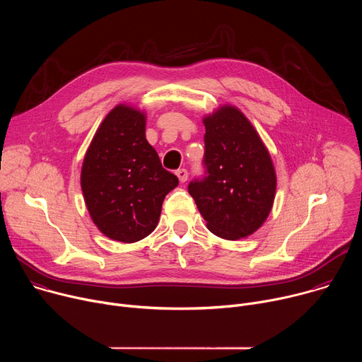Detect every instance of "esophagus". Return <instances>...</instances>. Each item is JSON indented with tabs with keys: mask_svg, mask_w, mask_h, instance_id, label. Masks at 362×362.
Segmentation results:
<instances>
[{
	"mask_svg": "<svg viewBox=\"0 0 362 362\" xmlns=\"http://www.w3.org/2000/svg\"><path fill=\"white\" fill-rule=\"evenodd\" d=\"M176 176L179 177V180H180L182 183H185V182L187 180V177H189V173H187L186 169H179V170L176 172Z\"/></svg>",
	"mask_w": 362,
	"mask_h": 362,
	"instance_id": "esophagus-1",
	"label": "esophagus"
}]
</instances>
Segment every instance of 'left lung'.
Wrapping results in <instances>:
<instances>
[{
	"mask_svg": "<svg viewBox=\"0 0 362 362\" xmlns=\"http://www.w3.org/2000/svg\"><path fill=\"white\" fill-rule=\"evenodd\" d=\"M204 176L189 183L206 226L236 240L259 229L272 209L276 175L259 134L233 106L203 119Z\"/></svg>",
	"mask_w": 362,
	"mask_h": 362,
	"instance_id": "obj_1",
	"label": "left lung"
}]
</instances>
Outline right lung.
Instances as JSON below:
<instances>
[{
	"mask_svg": "<svg viewBox=\"0 0 362 362\" xmlns=\"http://www.w3.org/2000/svg\"><path fill=\"white\" fill-rule=\"evenodd\" d=\"M179 179L146 140V116L116 106L101 122L83 160L81 190L94 225L107 238L137 242L158 226Z\"/></svg>",
	"mask_w": 362,
	"mask_h": 362,
	"instance_id": "add662e5",
	"label": "right lung"
}]
</instances>
